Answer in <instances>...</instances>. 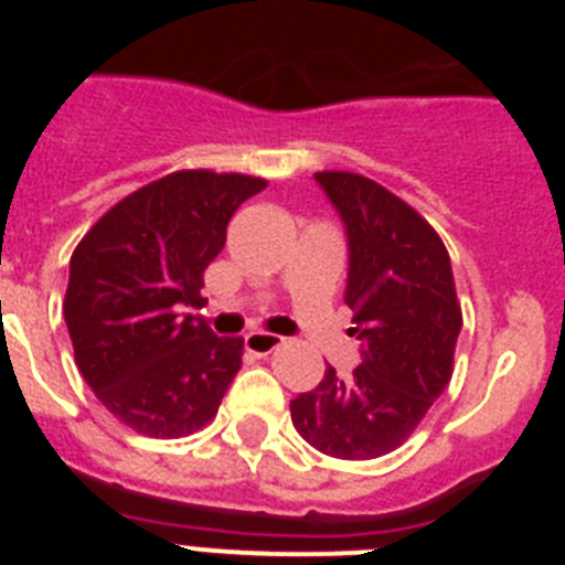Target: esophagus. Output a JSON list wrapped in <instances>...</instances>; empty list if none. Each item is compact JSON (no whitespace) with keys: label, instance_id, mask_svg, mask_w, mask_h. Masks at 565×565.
Returning <instances> with one entry per match:
<instances>
[{"label":"esophagus","instance_id":"esophagus-1","mask_svg":"<svg viewBox=\"0 0 565 565\" xmlns=\"http://www.w3.org/2000/svg\"><path fill=\"white\" fill-rule=\"evenodd\" d=\"M243 344H246V351L254 353V356H268V353L277 351L279 344H282V337L266 331H252L243 337Z\"/></svg>","mask_w":565,"mask_h":565}]
</instances>
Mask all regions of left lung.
I'll return each instance as SVG.
<instances>
[{
  "label": "left lung",
  "mask_w": 565,
  "mask_h": 565,
  "mask_svg": "<svg viewBox=\"0 0 565 565\" xmlns=\"http://www.w3.org/2000/svg\"><path fill=\"white\" fill-rule=\"evenodd\" d=\"M348 234V333L362 362L348 379L328 367L291 402V422L311 447L344 461L396 450L452 376L461 333L450 254L413 206L356 172H317Z\"/></svg>",
  "instance_id": "1"
}]
</instances>
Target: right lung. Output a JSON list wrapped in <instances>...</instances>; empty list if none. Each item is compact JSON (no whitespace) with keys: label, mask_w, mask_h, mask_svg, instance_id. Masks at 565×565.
Masks as SVG:
<instances>
[{"label":"right lung","mask_w":565,"mask_h":565,"mask_svg":"<svg viewBox=\"0 0 565 565\" xmlns=\"http://www.w3.org/2000/svg\"><path fill=\"white\" fill-rule=\"evenodd\" d=\"M263 189L252 174L172 172L115 203L70 257L64 322L78 371L135 433L181 438L217 416L243 339L214 337L183 308L203 306L232 214Z\"/></svg>","instance_id":"add662e5"}]
</instances>
